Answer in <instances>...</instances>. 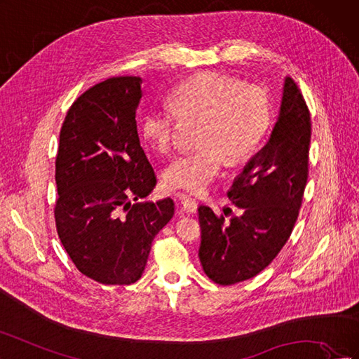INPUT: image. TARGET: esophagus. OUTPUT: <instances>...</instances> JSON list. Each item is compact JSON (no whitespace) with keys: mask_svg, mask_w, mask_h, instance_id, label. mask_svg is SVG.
<instances>
[{"mask_svg":"<svg viewBox=\"0 0 359 359\" xmlns=\"http://www.w3.org/2000/svg\"><path fill=\"white\" fill-rule=\"evenodd\" d=\"M180 207H181V211H186V212H190V215H195V212L198 211V202L195 199L181 195L180 196Z\"/></svg>","mask_w":359,"mask_h":359,"instance_id":"34e87169","label":"esophagus"}]
</instances>
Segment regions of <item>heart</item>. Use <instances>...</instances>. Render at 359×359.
Wrapping results in <instances>:
<instances>
[{
    "instance_id": "b5f03b06",
    "label": "heart",
    "mask_w": 359,
    "mask_h": 359,
    "mask_svg": "<svg viewBox=\"0 0 359 359\" xmlns=\"http://www.w3.org/2000/svg\"><path fill=\"white\" fill-rule=\"evenodd\" d=\"M170 107H152L143 119V135L161 156L175 147L184 122L202 123V149L173 160L163 173L166 187L198 195L216 180L225 160L240 164L252 158L272 122V101L261 86H245L232 76L207 72L182 83Z\"/></svg>"
}]
</instances>
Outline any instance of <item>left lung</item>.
<instances>
[{
    "instance_id": "1",
    "label": "left lung",
    "mask_w": 359,
    "mask_h": 359,
    "mask_svg": "<svg viewBox=\"0 0 359 359\" xmlns=\"http://www.w3.org/2000/svg\"><path fill=\"white\" fill-rule=\"evenodd\" d=\"M311 118L297 84L287 79L278 121L269 142L246 164L228 191L241 208L225 220L199 207L203 272L219 285L257 276L284 248L302 207L308 180Z\"/></svg>"
}]
</instances>
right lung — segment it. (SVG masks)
I'll return each instance as SVG.
<instances>
[{
    "mask_svg": "<svg viewBox=\"0 0 359 359\" xmlns=\"http://www.w3.org/2000/svg\"><path fill=\"white\" fill-rule=\"evenodd\" d=\"M140 76H111L67 110L55 157L57 234L83 275L105 285L137 280L173 201L135 202L157 177L140 147Z\"/></svg>",
    "mask_w": 359,
    "mask_h": 359,
    "instance_id": "obj_1",
    "label": "right lung"
}]
</instances>
